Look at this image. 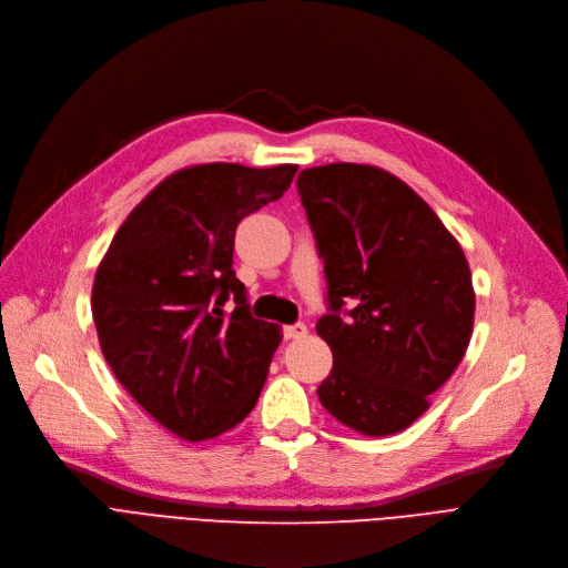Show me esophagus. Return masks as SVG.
I'll return each instance as SVG.
<instances>
[{
  "label": "esophagus",
  "mask_w": 568,
  "mask_h": 568,
  "mask_svg": "<svg viewBox=\"0 0 568 568\" xmlns=\"http://www.w3.org/2000/svg\"><path fill=\"white\" fill-rule=\"evenodd\" d=\"M307 335L305 323H291V326H284V339H301Z\"/></svg>",
  "instance_id": "1"
}]
</instances>
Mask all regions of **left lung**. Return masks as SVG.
<instances>
[{
	"instance_id": "left-lung-1",
	"label": "left lung",
	"mask_w": 568,
	"mask_h": 568,
	"mask_svg": "<svg viewBox=\"0 0 568 568\" xmlns=\"http://www.w3.org/2000/svg\"><path fill=\"white\" fill-rule=\"evenodd\" d=\"M295 184L328 284L316 333L333 369L318 399L361 435H395L425 414L469 346V263L435 210L382 169L328 164Z\"/></svg>"
}]
</instances>
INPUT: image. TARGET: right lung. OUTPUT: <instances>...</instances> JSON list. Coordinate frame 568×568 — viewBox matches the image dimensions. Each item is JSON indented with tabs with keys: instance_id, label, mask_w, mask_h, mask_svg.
Here are the masks:
<instances>
[{
	"instance_id": "add662e5",
	"label": "right lung",
	"mask_w": 568,
	"mask_h": 568,
	"mask_svg": "<svg viewBox=\"0 0 568 568\" xmlns=\"http://www.w3.org/2000/svg\"><path fill=\"white\" fill-rule=\"evenodd\" d=\"M295 171L220 161L182 169L131 210L99 263L92 314L103 358L184 442L235 427L261 395L282 335L250 312L233 270L235 229L282 199Z\"/></svg>"
}]
</instances>
